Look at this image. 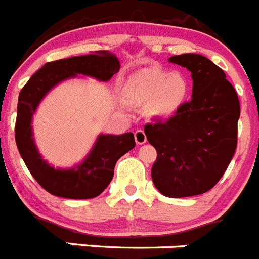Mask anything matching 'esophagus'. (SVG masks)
I'll list each match as a JSON object with an SVG mask.
<instances>
[{
	"mask_svg": "<svg viewBox=\"0 0 259 259\" xmlns=\"http://www.w3.org/2000/svg\"><path fill=\"white\" fill-rule=\"evenodd\" d=\"M135 141H136L137 145H143L146 143V135L143 130H137L135 132Z\"/></svg>",
	"mask_w": 259,
	"mask_h": 259,
	"instance_id": "1",
	"label": "esophagus"
}]
</instances>
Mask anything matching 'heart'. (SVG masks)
I'll return each instance as SVG.
<instances>
[{
	"mask_svg": "<svg viewBox=\"0 0 259 259\" xmlns=\"http://www.w3.org/2000/svg\"><path fill=\"white\" fill-rule=\"evenodd\" d=\"M189 95V80L182 71L144 68L125 83V96L136 106H146L155 118H170L179 111Z\"/></svg>",
	"mask_w": 259,
	"mask_h": 259,
	"instance_id": "obj_1",
	"label": "heart"
}]
</instances>
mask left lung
Segmentation results:
<instances>
[{
  "mask_svg": "<svg viewBox=\"0 0 259 259\" xmlns=\"http://www.w3.org/2000/svg\"><path fill=\"white\" fill-rule=\"evenodd\" d=\"M168 61L191 71V101L144 131L157 150L155 188L166 197H189L210 191L227 170L237 145L240 102L223 70L206 57L187 53Z\"/></svg>",
  "mask_w": 259,
  "mask_h": 259,
  "instance_id": "1",
  "label": "left lung"
}]
</instances>
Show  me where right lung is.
Listing matches in <instances>:
<instances>
[{
  "label": "right lung",
  "mask_w": 259,
  "mask_h": 259,
  "mask_svg": "<svg viewBox=\"0 0 259 259\" xmlns=\"http://www.w3.org/2000/svg\"><path fill=\"white\" fill-rule=\"evenodd\" d=\"M120 68L115 56L107 52L71 57L45 63L32 75L19 93L15 123V141L27 168L36 182L50 194L72 200L97 197L114 176L119 158L135 148L132 132L123 135L101 134L83 162L71 168H59L45 161L33 140L32 118L42 98L57 84L77 75L109 81Z\"/></svg>",
  "instance_id": "obj_1"
}]
</instances>
